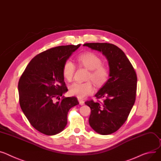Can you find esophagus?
<instances>
[{
	"mask_svg": "<svg viewBox=\"0 0 161 161\" xmlns=\"http://www.w3.org/2000/svg\"><path fill=\"white\" fill-rule=\"evenodd\" d=\"M78 101H79L80 105H83L85 104V102H84L83 100H81V99H79V100H78Z\"/></svg>",
	"mask_w": 161,
	"mask_h": 161,
	"instance_id": "1",
	"label": "esophagus"
}]
</instances>
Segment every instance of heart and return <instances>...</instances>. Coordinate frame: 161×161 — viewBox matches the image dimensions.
I'll use <instances>...</instances> for the list:
<instances>
[{
  "instance_id": "obj_1",
  "label": "heart",
  "mask_w": 161,
  "mask_h": 161,
  "mask_svg": "<svg viewBox=\"0 0 161 161\" xmlns=\"http://www.w3.org/2000/svg\"><path fill=\"white\" fill-rule=\"evenodd\" d=\"M77 62L78 65L89 70L87 80H92L96 86L101 87L109 80L110 77L109 69L103 65L102 58L96 53L93 52L81 53L77 58ZM75 70L76 67L73 62L70 59L66 60L62 68L63 77L69 81H72ZM92 81L89 80L83 83H73L69 88L70 94L77 96L79 98H84L91 94L94 92L93 83Z\"/></svg>"
}]
</instances>
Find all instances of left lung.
I'll return each instance as SVG.
<instances>
[{
  "instance_id": "left-lung-1",
  "label": "left lung",
  "mask_w": 161,
  "mask_h": 161,
  "mask_svg": "<svg viewBox=\"0 0 161 161\" xmlns=\"http://www.w3.org/2000/svg\"><path fill=\"white\" fill-rule=\"evenodd\" d=\"M91 49L101 52L108 60L110 78L95 94L98 100L85 103L91 112L89 122L99 134L106 135L116 132L127 120L136 100L137 76L124 52L114 45L107 42L85 43Z\"/></svg>"
}]
</instances>
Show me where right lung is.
I'll return each mask as SVG.
<instances>
[{"instance_id": "right-lung-1", "label": "right lung", "mask_w": 161, "mask_h": 161, "mask_svg": "<svg viewBox=\"0 0 161 161\" xmlns=\"http://www.w3.org/2000/svg\"><path fill=\"white\" fill-rule=\"evenodd\" d=\"M80 45L59 46L39 53L19 79L20 108L30 124L41 133L53 135L63 131L69 109L79 104L76 97H60L68 91L63 65ZM57 99L59 101L56 102Z\"/></svg>"}]
</instances>
